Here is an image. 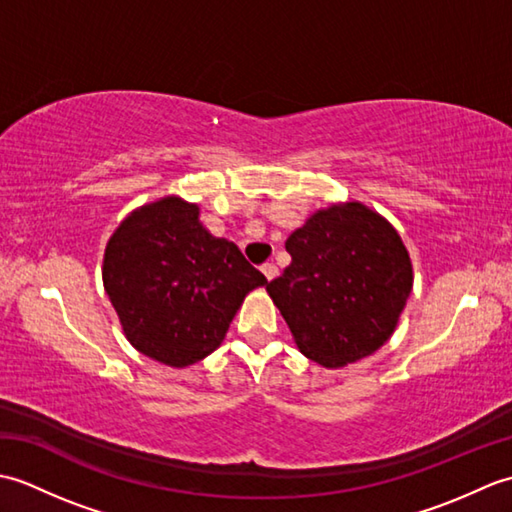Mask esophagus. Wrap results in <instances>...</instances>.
Instances as JSON below:
<instances>
[{
    "label": "esophagus",
    "mask_w": 512,
    "mask_h": 512,
    "mask_svg": "<svg viewBox=\"0 0 512 512\" xmlns=\"http://www.w3.org/2000/svg\"><path fill=\"white\" fill-rule=\"evenodd\" d=\"M262 273H264V277H266L268 281H273V279L279 275V268H277L275 264H264V266H262Z\"/></svg>",
    "instance_id": "34e87169"
}]
</instances>
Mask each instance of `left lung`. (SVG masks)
I'll list each match as a JSON object with an SVG mask.
<instances>
[{
  "mask_svg": "<svg viewBox=\"0 0 512 512\" xmlns=\"http://www.w3.org/2000/svg\"><path fill=\"white\" fill-rule=\"evenodd\" d=\"M292 264L266 286L303 356L339 369L394 334L413 288L407 246L363 202L314 211L288 237Z\"/></svg>",
  "mask_w": 512,
  "mask_h": 512,
  "instance_id": "obj_1",
  "label": "left lung"
}]
</instances>
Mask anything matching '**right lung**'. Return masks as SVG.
<instances>
[{
    "mask_svg": "<svg viewBox=\"0 0 512 512\" xmlns=\"http://www.w3.org/2000/svg\"><path fill=\"white\" fill-rule=\"evenodd\" d=\"M242 250L200 222L180 195L147 202L107 239L103 288L140 354L189 367L222 345L250 290L266 286Z\"/></svg>",
    "mask_w": 512,
    "mask_h": 512,
    "instance_id": "obj_1",
    "label": "right lung"
}]
</instances>
